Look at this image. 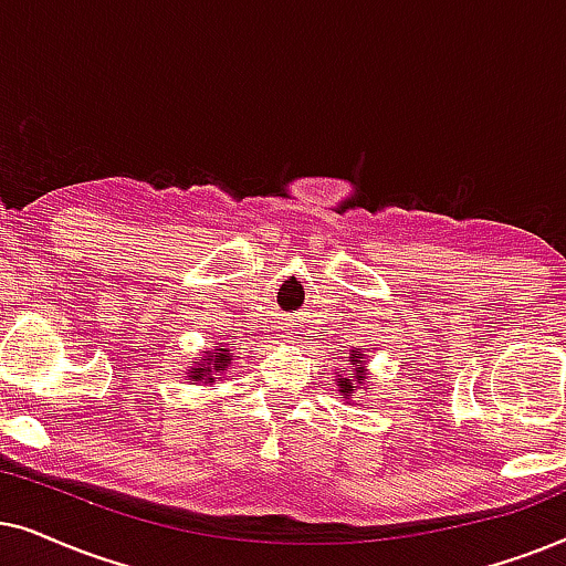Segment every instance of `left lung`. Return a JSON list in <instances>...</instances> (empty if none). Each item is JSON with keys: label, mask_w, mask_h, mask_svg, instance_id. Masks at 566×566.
I'll return each instance as SVG.
<instances>
[{"label": "left lung", "mask_w": 566, "mask_h": 566, "mask_svg": "<svg viewBox=\"0 0 566 566\" xmlns=\"http://www.w3.org/2000/svg\"><path fill=\"white\" fill-rule=\"evenodd\" d=\"M349 361H352V365H357V370H354L352 378H342V380H338V388H342L344 396L352 394V390L357 388V386H354V382H359L361 378H365V370H361V357H349Z\"/></svg>", "instance_id": "obj_1"}]
</instances>
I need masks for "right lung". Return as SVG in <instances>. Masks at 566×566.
Instances as JSON below:
<instances>
[{"label":"right lung","mask_w":566,"mask_h":566,"mask_svg":"<svg viewBox=\"0 0 566 566\" xmlns=\"http://www.w3.org/2000/svg\"><path fill=\"white\" fill-rule=\"evenodd\" d=\"M228 365H230V352H228V349H214V352L207 354L205 365L196 367L193 375H188V378H191V380H209V382H212L214 375L220 373V370H224V367H228Z\"/></svg>","instance_id":"obj_1"}]
</instances>
